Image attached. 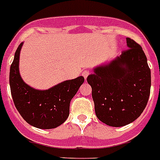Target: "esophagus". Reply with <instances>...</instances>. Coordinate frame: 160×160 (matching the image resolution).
Instances as JSON below:
<instances>
[{"label":"esophagus","instance_id":"34e87169","mask_svg":"<svg viewBox=\"0 0 160 160\" xmlns=\"http://www.w3.org/2000/svg\"><path fill=\"white\" fill-rule=\"evenodd\" d=\"M89 74H90V72H89V71H88V70H85V71H84V72H82V76H84V79L87 78V77H88V76Z\"/></svg>","mask_w":160,"mask_h":160}]
</instances>
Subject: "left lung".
<instances>
[{"instance_id": "obj_1", "label": "left lung", "mask_w": 160, "mask_h": 160, "mask_svg": "<svg viewBox=\"0 0 160 160\" xmlns=\"http://www.w3.org/2000/svg\"><path fill=\"white\" fill-rule=\"evenodd\" d=\"M128 49L106 65L94 68L87 81L92 87L97 118L114 127L138 118L151 92V70L141 46L126 38Z\"/></svg>"}]
</instances>
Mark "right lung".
Here are the masks:
<instances>
[{
  "label": "right lung",
  "mask_w": 160,
  "mask_h": 160,
  "mask_svg": "<svg viewBox=\"0 0 160 160\" xmlns=\"http://www.w3.org/2000/svg\"><path fill=\"white\" fill-rule=\"evenodd\" d=\"M22 42L14 55L9 72L11 95L16 109L27 123L39 129H53L69 116L71 100L84 81L83 76L63 81L47 90H37L26 84L19 73Z\"/></svg>",
  "instance_id": "right-lung-1"
}]
</instances>
